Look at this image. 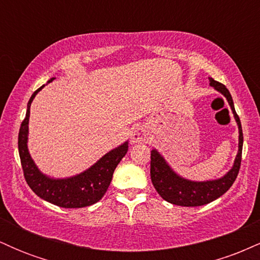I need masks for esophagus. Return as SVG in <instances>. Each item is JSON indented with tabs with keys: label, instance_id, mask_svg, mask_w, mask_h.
I'll return each instance as SVG.
<instances>
[{
	"label": "esophagus",
	"instance_id": "obj_1",
	"mask_svg": "<svg viewBox=\"0 0 260 260\" xmlns=\"http://www.w3.org/2000/svg\"><path fill=\"white\" fill-rule=\"evenodd\" d=\"M148 139V133L145 131V128L143 127H137L132 131V134H131V140L132 143H145Z\"/></svg>",
	"mask_w": 260,
	"mask_h": 260
}]
</instances>
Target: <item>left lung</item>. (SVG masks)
Here are the masks:
<instances>
[{
    "instance_id": "1",
    "label": "left lung",
    "mask_w": 260,
    "mask_h": 260,
    "mask_svg": "<svg viewBox=\"0 0 260 260\" xmlns=\"http://www.w3.org/2000/svg\"><path fill=\"white\" fill-rule=\"evenodd\" d=\"M210 85L220 91L229 101L232 112L238 124L240 138H238V154L235 159L232 169L223 177L215 181L207 182H193L184 180L172 171L171 168L166 164L164 157L156 150H151L150 154V177L155 189L166 202L181 207H201L208 203L215 201L230 189L237 178L238 171L241 168L242 160V147H243V133L242 126L238 115L236 113L234 100L229 89L221 83L216 82L213 78H209Z\"/></svg>"
}]
</instances>
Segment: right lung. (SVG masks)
<instances>
[{
	"instance_id": "right-lung-1",
	"label": "right lung",
	"mask_w": 260,
	"mask_h": 260,
	"mask_svg": "<svg viewBox=\"0 0 260 260\" xmlns=\"http://www.w3.org/2000/svg\"><path fill=\"white\" fill-rule=\"evenodd\" d=\"M53 78L49 80L52 82ZM45 85L40 86L31 95L28 103L25 118L23 120L18 134V150H19L20 164H22L23 174L35 194L44 201L52 203L61 208H84L94 203L99 202L106 193L107 188L111 183L113 171L116 166L122 160L128 150V142L120 145L118 148L104 155L95 165L74 177L64 180H53L47 177L39 171L34 161L29 155L26 140H28V123L29 113H30L31 101L39 90Z\"/></svg>"
}]
</instances>
